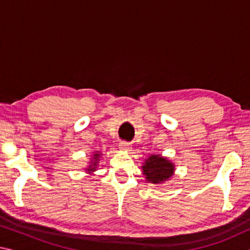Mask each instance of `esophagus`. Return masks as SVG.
Instances as JSON below:
<instances>
[{"instance_id":"esophagus-1","label":"esophagus","mask_w":250,"mask_h":250,"mask_svg":"<svg viewBox=\"0 0 250 250\" xmlns=\"http://www.w3.org/2000/svg\"><path fill=\"white\" fill-rule=\"evenodd\" d=\"M119 149L122 150V151H130L131 150L130 143L126 142V141H121L119 143Z\"/></svg>"}]
</instances>
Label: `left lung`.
I'll use <instances>...</instances> for the list:
<instances>
[{"mask_svg":"<svg viewBox=\"0 0 250 250\" xmlns=\"http://www.w3.org/2000/svg\"><path fill=\"white\" fill-rule=\"evenodd\" d=\"M142 172L149 183L162 184L174 174V164L167 158L153 154L146 159L142 166Z\"/></svg>","mask_w":250,"mask_h":250,"instance_id":"1","label":"left lung"}]
</instances>
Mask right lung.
Masks as SVG:
<instances>
[{"instance_id":"right-lung-1","label":"right lung","mask_w":250,"mask_h":250,"mask_svg":"<svg viewBox=\"0 0 250 250\" xmlns=\"http://www.w3.org/2000/svg\"><path fill=\"white\" fill-rule=\"evenodd\" d=\"M99 156H100V152L99 151H96L94 153V158L90 161V164H89V167L86 168L88 172H94L96 171L97 167H98V162H99Z\"/></svg>"}]
</instances>
